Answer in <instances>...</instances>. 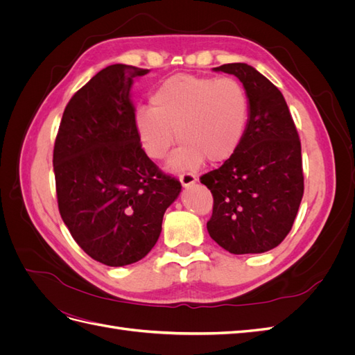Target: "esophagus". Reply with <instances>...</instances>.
Here are the masks:
<instances>
[{"label":"esophagus","instance_id":"1","mask_svg":"<svg viewBox=\"0 0 355 355\" xmlns=\"http://www.w3.org/2000/svg\"><path fill=\"white\" fill-rule=\"evenodd\" d=\"M179 179H180V184H182V187H184V188H189V187H192L197 182V176L192 175V173L180 175Z\"/></svg>","mask_w":355,"mask_h":355}]
</instances>
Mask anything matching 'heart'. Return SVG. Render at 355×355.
<instances>
[{
	"label": "heart",
	"instance_id": "heart-1",
	"mask_svg": "<svg viewBox=\"0 0 355 355\" xmlns=\"http://www.w3.org/2000/svg\"><path fill=\"white\" fill-rule=\"evenodd\" d=\"M151 103L135 111L137 137L145 154L159 161L178 136L182 142L168 161L176 171L197 168L206 158L211 164L230 159L249 125V94L235 78L178 73L158 85Z\"/></svg>",
	"mask_w": 355,
	"mask_h": 355
}]
</instances>
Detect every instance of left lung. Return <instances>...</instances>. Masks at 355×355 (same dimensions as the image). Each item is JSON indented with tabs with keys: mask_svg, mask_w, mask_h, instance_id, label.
I'll list each match as a JSON object with an SVG mask.
<instances>
[{
	"mask_svg": "<svg viewBox=\"0 0 355 355\" xmlns=\"http://www.w3.org/2000/svg\"><path fill=\"white\" fill-rule=\"evenodd\" d=\"M232 73L249 94L250 118L239 151L200 178L213 196L210 237L234 254L263 253L293 227L304 196L300 141L282 92L247 63Z\"/></svg>",
	"mask_w": 355,
	"mask_h": 355,
	"instance_id": "1",
	"label": "left lung"
}]
</instances>
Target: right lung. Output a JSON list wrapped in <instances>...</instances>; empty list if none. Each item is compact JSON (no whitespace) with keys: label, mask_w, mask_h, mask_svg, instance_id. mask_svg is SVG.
<instances>
[{"label":"right lung","mask_w":355,"mask_h":355,"mask_svg":"<svg viewBox=\"0 0 355 355\" xmlns=\"http://www.w3.org/2000/svg\"><path fill=\"white\" fill-rule=\"evenodd\" d=\"M148 72L116 63L96 73L68 102L53 151L60 216L81 249L108 266L151 252L182 189L137 137L130 89Z\"/></svg>","instance_id":"right-lung-1"}]
</instances>
